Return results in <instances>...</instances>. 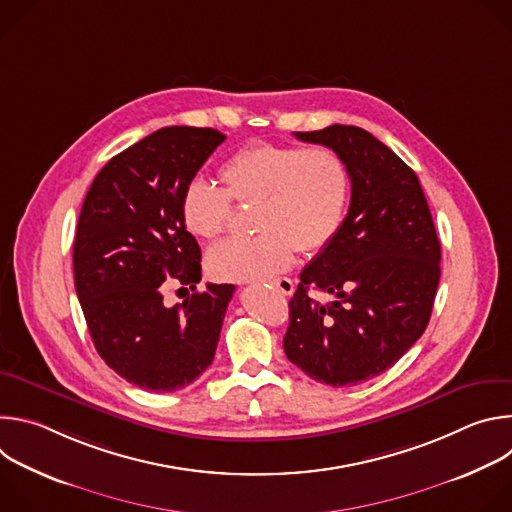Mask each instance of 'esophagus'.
Returning <instances> with one entry per match:
<instances>
[{
    "label": "esophagus",
    "instance_id": "esophagus-1",
    "mask_svg": "<svg viewBox=\"0 0 512 512\" xmlns=\"http://www.w3.org/2000/svg\"><path fill=\"white\" fill-rule=\"evenodd\" d=\"M273 287L279 291V294L283 296H291L294 294V281H291L289 277H279L273 281Z\"/></svg>",
    "mask_w": 512,
    "mask_h": 512
}]
</instances>
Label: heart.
Masks as SVG:
<instances>
[{
	"instance_id": "heart-1",
	"label": "heart",
	"mask_w": 512,
	"mask_h": 512,
	"mask_svg": "<svg viewBox=\"0 0 512 512\" xmlns=\"http://www.w3.org/2000/svg\"><path fill=\"white\" fill-rule=\"evenodd\" d=\"M225 190L194 178L182 194L186 227L216 239L237 204H257V237L227 239L208 251V273L218 281H263L302 255L324 251L340 233L352 194L344 158L330 148L251 143L221 168Z\"/></svg>"
}]
</instances>
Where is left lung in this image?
Here are the masks:
<instances>
[{
    "instance_id": "1",
    "label": "left lung",
    "mask_w": 512,
    "mask_h": 512,
    "mask_svg": "<svg viewBox=\"0 0 512 512\" xmlns=\"http://www.w3.org/2000/svg\"><path fill=\"white\" fill-rule=\"evenodd\" d=\"M294 135L344 158L352 196L336 239L300 273L283 350L314 381L350 387L391 369L425 332L440 239L415 172L375 135L354 125Z\"/></svg>"
}]
</instances>
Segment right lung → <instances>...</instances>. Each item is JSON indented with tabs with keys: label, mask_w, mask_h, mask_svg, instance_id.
<instances>
[{
	"label": "right lung",
	"mask_w": 512,
	"mask_h": 512,
	"mask_svg": "<svg viewBox=\"0 0 512 512\" xmlns=\"http://www.w3.org/2000/svg\"><path fill=\"white\" fill-rule=\"evenodd\" d=\"M225 141L210 127H162L111 158L93 180L77 225L72 267L99 356L127 383L184 389L214 358L235 285L206 283L186 231L182 194ZM193 296L168 309L169 279Z\"/></svg>",
	"instance_id": "right-lung-1"
}]
</instances>
